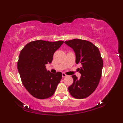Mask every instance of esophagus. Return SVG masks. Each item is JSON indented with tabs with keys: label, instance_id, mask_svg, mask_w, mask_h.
Returning a JSON list of instances; mask_svg holds the SVG:
<instances>
[{
	"label": "esophagus",
	"instance_id": "1",
	"mask_svg": "<svg viewBox=\"0 0 123 123\" xmlns=\"http://www.w3.org/2000/svg\"><path fill=\"white\" fill-rule=\"evenodd\" d=\"M67 75L65 74L64 73H62V77H67Z\"/></svg>",
	"mask_w": 123,
	"mask_h": 123
}]
</instances>
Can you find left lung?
I'll return each mask as SVG.
<instances>
[{"instance_id":"obj_1","label":"left lung","mask_w":123,"mask_h":123,"mask_svg":"<svg viewBox=\"0 0 123 123\" xmlns=\"http://www.w3.org/2000/svg\"><path fill=\"white\" fill-rule=\"evenodd\" d=\"M75 54V63L82 65L80 69L81 76L78 79L72 75L73 83L68 87L69 92L77 99L86 98L91 95L100 82L103 67V60L98 48L87 40L75 39L65 41Z\"/></svg>"}]
</instances>
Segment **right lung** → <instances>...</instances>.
<instances>
[{
    "label": "right lung",
    "instance_id": "add662e5",
    "mask_svg": "<svg viewBox=\"0 0 123 123\" xmlns=\"http://www.w3.org/2000/svg\"><path fill=\"white\" fill-rule=\"evenodd\" d=\"M63 43L36 40L28 43L20 52L18 72L25 88L34 97L45 99L54 93L62 73L47 71L45 65L51 63L54 54Z\"/></svg>",
    "mask_w": 123,
    "mask_h": 123
}]
</instances>
